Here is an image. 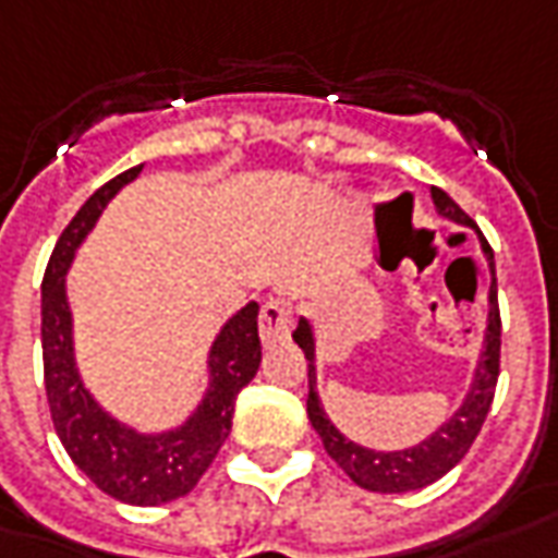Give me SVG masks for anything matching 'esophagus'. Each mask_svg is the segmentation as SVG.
Segmentation results:
<instances>
[{
    "mask_svg": "<svg viewBox=\"0 0 558 558\" xmlns=\"http://www.w3.org/2000/svg\"><path fill=\"white\" fill-rule=\"evenodd\" d=\"M293 327V305L287 299H268L259 311V336L265 344L280 342Z\"/></svg>",
    "mask_w": 558,
    "mask_h": 558,
    "instance_id": "esophagus-1",
    "label": "esophagus"
}]
</instances>
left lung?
I'll list each match as a JSON object with an SVG mask.
<instances>
[{"instance_id": "obj_1", "label": "left lung", "mask_w": 558, "mask_h": 558, "mask_svg": "<svg viewBox=\"0 0 558 558\" xmlns=\"http://www.w3.org/2000/svg\"><path fill=\"white\" fill-rule=\"evenodd\" d=\"M430 198L437 207L439 216L461 222V226H473L458 204H454L442 189H430ZM480 234V244L488 259V271H492V287H488V327H486V348H483V357L473 375V385H470L468 400L464 407L454 412L449 422L442 424L439 430H434L430 437L403 449V452H375V449H363L357 442H351L336 430V424L329 422L327 412L317 400V375H314V336H311L308 320H299L293 339L295 344L305 351L308 360V418L314 424V430L324 439V449L329 458L339 464V468L357 483L360 488H369V492H415V488L430 486L437 483L439 476H446L449 470L470 452L476 434L483 430L492 400H495V385H498V373H501V311H498V280H495V253L488 247L486 234L476 229Z\"/></svg>"}]
</instances>
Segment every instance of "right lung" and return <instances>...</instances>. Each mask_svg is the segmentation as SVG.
Here are the masks:
<instances>
[{
	"label": "right lung",
	"instance_id": "add662e5",
	"mask_svg": "<svg viewBox=\"0 0 558 558\" xmlns=\"http://www.w3.org/2000/svg\"><path fill=\"white\" fill-rule=\"evenodd\" d=\"M143 165L124 170L90 195L63 229L41 280V363L51 422L72 464L116 501L155 507L177 501L198 486L204 470L229 439L238 393L253 381L263 360L259 305L241 308L210 348V390L195 415L168 434H136L94 403L72 360V317L66 305V268L97 216Z\"/></svg>",
	"mask_w": 558,
	"mask_h": 558
}]
</instances>
